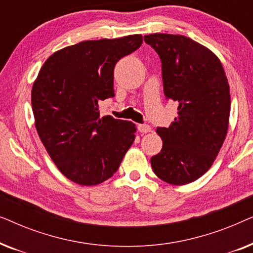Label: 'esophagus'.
Masks as SVG:
<instances>
[{
    "label": "esophagus",
    "mask_w": 253,
    "mask_h": 253,
    "mask_svg": "<svg viewBox=\"0 0 253 253\" xmlns=\"http://www.w3.org/2000/svg\"><path fill=\"white\" fill-rule=\"evenodd\" d=\"M138 131L141 133H147L151 131V126L148 124H138Z\"/></svg>",
    "instance_id": "esophagus-1"
}]
</instances>
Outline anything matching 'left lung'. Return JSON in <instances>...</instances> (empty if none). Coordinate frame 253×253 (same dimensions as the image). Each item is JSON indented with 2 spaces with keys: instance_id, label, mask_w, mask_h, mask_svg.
<instances>
[{
  "instance_id": "1",
  "label": "left lung",
  "mask_w": 253,
  "mask_h": 253,
  "mask_svg": "<svg viewBox=\"0 0 253 253\" xmlns=\"http://www.w3.org/2000/svg\"><path fill=\"white\" fill-rule=\"evenodd\" d=\"M144 40L160 56L165 96L178 103L174 122L157 129L164 145L152 168L169 184H188L209 170L226 139L227 76L216 55L188 37L154 33Z\"/></svg>"
}]
</instances>
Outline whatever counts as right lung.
I'll list each match as a JSON object with an SVG mask.
<instances>
[{"instance_id": "add662e5", "label": "right lung", "mask_w": 253, "mask_h": 253, "mask_svg": "<svg viewBox=\"0 0 253 253\" xmlns=\"http://www.w3.org/2000/svg\"><path fill=\"white\" fill-rule=\"evenodd\" d=\"M141 43V34L83 41L57 50L41 67L31 94L36 127L51 160L70 181L105 182L134 141V123L100 117L99 101L115 95V64Z\"/></svg>"}]
</instances>
